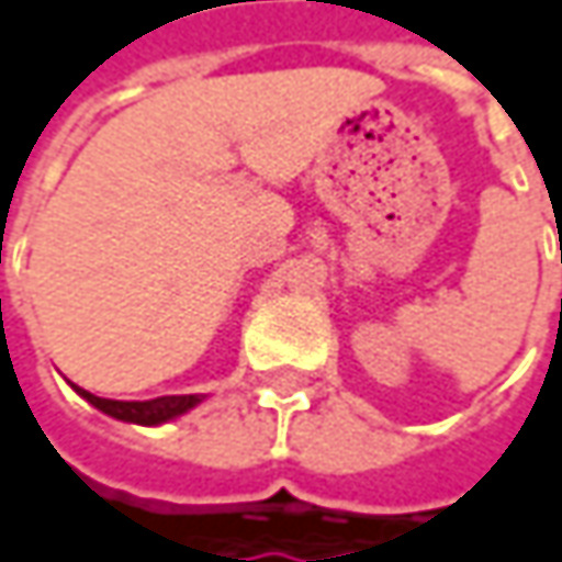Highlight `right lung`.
I'll return each instance as SVG.
<instances>
[{"instance_id":"1","label":"right lung","mask_w":562,"mask_h":562,"mask_svg":"<svg viewBox=\"0 0 562 562\" xmlns=\"http://www.w3.org/2000/svg\"><path fill=\"white\" fill-rule=\"evenodd\" d=\"M87 403H93L97 409H103L106 416L113 419H123V423H139V426H159V423H169L175 416L188 413L191 406L201 403L198 393H181V396H156V400H106V396H97L90 391H80Z\"/></svg>"}]
</instances>
